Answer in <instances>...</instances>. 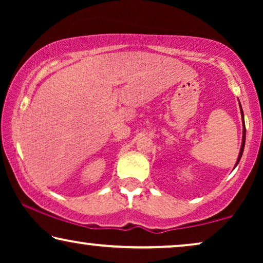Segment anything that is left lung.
I'll list each match as a JSON object with an SVG mask.
<instances>
[{
	"label": "left lung",
	"mask_w": 263,
	"mask_h": 263,
	"mask_svg": "<svg viewBox=\"0 0 263 263\" xmlns=\"http://www.w3.org/2000/svg\"><path fill=\"white\" fill-rule=\"evenodd\" d=\"M239 106H240V103H239ZM240 112H242V122H243V140H242V146H240V151H239V156H238V159H237L236 166H237V164H238V163H239L240 158H242V154H243V151H244V145H246V125H244V115H243V110H242V106H240Z\"/></svg>",
	"instance_id": "8db88e82"
}]
</instances>
